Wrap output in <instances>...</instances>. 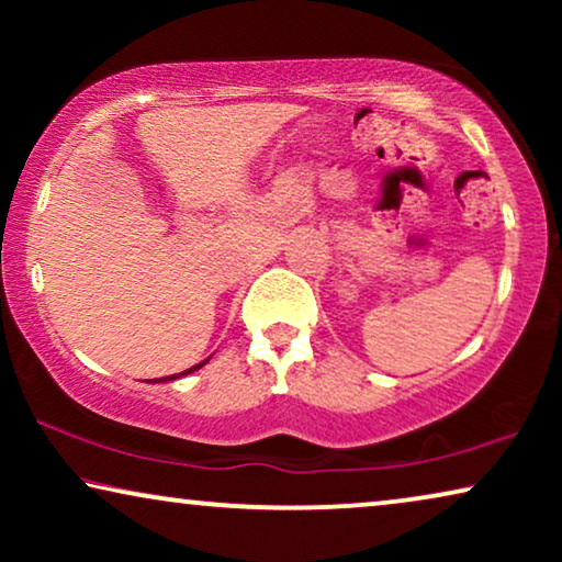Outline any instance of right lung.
Masks as SVG:
<instances>
[{
	"instance_id": "add662e5",
	"label": "right lung",
	"mask_w": 562,
	"mask_h": 562,
	"mask_svg": "<svg viewBox=\"0 0 562 562\" xmlns=\"http://www.w3.org/2000/svg\"><path fill=\"white\" fill-rule=\"evenodd\" d=\"M206 363V360H204ZM204 363H199V366H194V368H189V371H183V373H176V375H168V379H164V381H173V379H179V375H187V373H191V371H199V368H202ZM160 381V379H158Z\"/></svg>"
}]
</instances>
